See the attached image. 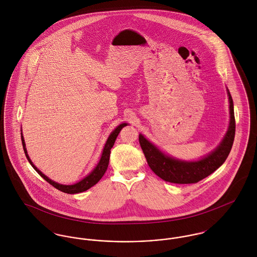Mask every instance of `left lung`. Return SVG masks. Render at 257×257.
Listing matches in <instances>:
<instances>
[{"label": "left lung", "instance_id": "obj_1", "mask_svg": "<svg viewBox=\"0 0 257 257\" xmlns=\"http://www.w3.org/2000/svg\"><path fill=\"white\" fill-rule=\"evenodd\" d=\"M229 102V125L220 146L207 156L197 161H183L162 153L141 134L140 145L150 169L166 182L176 184L197 183L215 172L228 156L235 135V119L232 98L227 90Z\"/></svg>", "mask_w": 257, "mask_h": 257}]
</instances>
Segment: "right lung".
I'll use <instances>...</instances> for the list:
<instances>
[{"instance_id": "obj_1", "label": "right lung", "mask_w": 257, "mask_h": 257, "mask_svg": "<svg viewBox=\"0 0 257 257\" xmlns=\"http://www.w3.org/2000/svg\"><path fill=\"white\" fill-rule=\"evenodd\" d=\"M127 125V123L123 122V123H120L119 125H117L110 135V137L108 138L107 142H106V145L105 147L103 149V153H102V156H101V159L99 161V163L97 164V166L94 168V170L88 174L84 179H82L81 181H79L78 183L73 184V185H62V184L56 183L54 181H52L51 179H49L47 176H45L41 171H39L37 169V167H36L34 165V163L32 162V160L30 159V156L28 155V151H27V148H26V144H25V140H24V137H23V134H22V143H23V147H24V151H25V154L29 160V162L31 163V165L35 168V170L37 171V173L45 180L47 181L50 185H52L54 188L58 189L59 191L61 192H64V193H67V194H77V193H81V192H84L88 189H90L91 187H93L94 185L98 183L100 181V179L103 177V175L106 173L107 171V168H108V165H109V161H110V149L111 147H113V144L116 140V137L118 136L120 130Z\"/></svg>"}]
</instances>
